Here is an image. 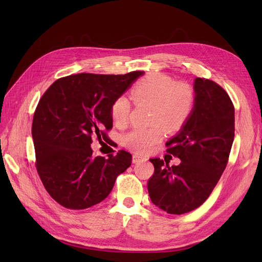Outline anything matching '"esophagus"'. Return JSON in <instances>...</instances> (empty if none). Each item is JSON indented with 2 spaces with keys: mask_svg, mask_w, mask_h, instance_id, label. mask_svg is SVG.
<instances>
[{
  "mask_svg": "<svg viewBox=\"0 0 262 262\" xmlns=\"http://www.w3.org/2000/svg\"><path fill=\"white\" fill-rule=\"evenodd\" d=\"M147 161V158L144 156H141L139 154H133L132 156V162L136 164V163H140V162H145Z\"/></svg>",
  "mask_w": 262,
  "mask_h": 262,
  "instance_id": "34e87169",
  "label": "esophagus"
}]
</instances>
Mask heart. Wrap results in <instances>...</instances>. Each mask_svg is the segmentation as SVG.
<instances>
[{"instance_id": "b5f03b06", "label": "heart", "mask_w": 262, "mask_h": 262, "mask_svg": "<svg viewBox=\"0 0 262 262\" xmlns=\"http://www.w3.org/2000/svg\"><path fill=\"white\" fill-rule=\"evenodd\" d=\"M136 106L150 105L149 123L146 129H134L124 137V145L137 153L150 152L169 133L180 131L191 117L195 93L191 85L176 82L169 75L149 73L134 83L130 91ZM110 115L118 128L130 121L131 105L125 97H117L110 106Z\"/></svg>"}]
</instances>
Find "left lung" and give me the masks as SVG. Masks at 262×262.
Here are the masks:
<instances>
[{
  "instance_id": "left-lung-1",
  "label": "left lung",
  "mask_w": 262,
  "mask_h": 262,
  "mask_svg": "<svg viewBox=\"0 0 262 262\" xmlns=\"http://www.w3.org/2000/svg\"><path fill=\"white\" fill-rule=\"evenodd\" d=\"M194 93L189 121L166 143V152L181 163L170 167L166 160H149L154 165L147 182L150 200L177 215L199 208L210 196L226 167L235 136V108L223 87L196 77Z\"/></svg>"
}]
</instances>
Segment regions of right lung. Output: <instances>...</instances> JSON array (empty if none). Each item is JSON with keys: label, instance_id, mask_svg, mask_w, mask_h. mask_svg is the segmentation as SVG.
Masks as SVG:
<instances>
[{"label": "right lung", "instance_id": "add662e5", "mask_svg": "<svg viewBox=\"0 0 262 262\" xmlns=\"http://www.w3.org/2000/svg\"><path fill=\"white\" fill-rule=\"evenodd\" d=\"M142 74L64 76L39 100L31 126L36 168L47 191L62 207L84 210L101 202L131 165L132 155L125 150L105 158L95 156L91 144L94 138L110 140V106Z\"/></svg>", "mask_w": 262, "mask_h": 262}]
</instances>
